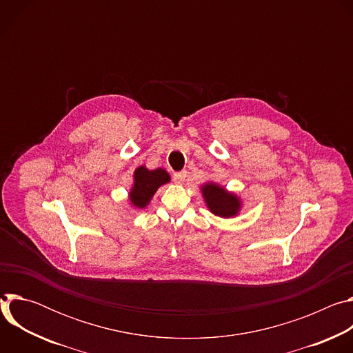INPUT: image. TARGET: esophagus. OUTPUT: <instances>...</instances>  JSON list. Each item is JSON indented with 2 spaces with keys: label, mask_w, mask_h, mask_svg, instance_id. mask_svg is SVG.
Instances as JSON below:
<instances>
[{
  "label": "esophagus",
  "mask_w": 353,
  "mask_h": 353,
  "mask_svg": "<svg viewBox=\"0 0 353 353\" xmlns=\"http://www.w3.org/2000/svg\"><path fill=\"white\" fill-rule=\"evenodd\" d=\"M185 177H187V172H185V170H181V172H177V173L173 174V181H174L176 184H183L184 180H185Z\"/></svg>",
  "instance_id": "1"
}]
</instances>
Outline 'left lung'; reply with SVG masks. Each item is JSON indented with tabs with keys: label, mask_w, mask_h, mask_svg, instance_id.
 <instances>
[{
	"label": "left lung",
	"mask_w": 353,
	"mask_h": 353,
	"mask_svg": "<svg viewBox=\"0 0 353 353\" xmlns=\"http://www.w3.org/2000/svg\"><path fill=\"white\" fill-rule=\"evenodd\" d=\"M203 194L207 201L208 208L218 216L229 218L237 214L240 208V201L236 195L228 192L225 188L210 183L203 187Z\"/></svg>",
	"instance_id": "left-lung-1"
}]
</instances>
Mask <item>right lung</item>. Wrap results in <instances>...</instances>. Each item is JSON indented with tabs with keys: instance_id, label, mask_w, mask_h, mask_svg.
Wrapping results in <instances>:
<instances>
[{
	"instance_id": "1",
	"label": "right lung",
	"mask_w": 353,
	"mask_h": 353,
	"mask_svg": "<svg viewBox=\"0 0 353 353\" xmlns=\"http://www.w3.org/2000/svg\"><path fill=\"white\" fill-rule=\"evenodd\" d=\"M134 179L135 183L130 192V199L134 207L145 208L157 190L170 180V176L163 169L148 170L145 166H141L135 170Z\"/></svg>"
}]
</instances>
